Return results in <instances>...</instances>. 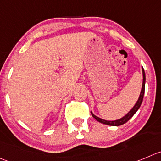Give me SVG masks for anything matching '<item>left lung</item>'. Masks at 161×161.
<instances>
[{"mask_svg":"<svg viewBox=\"0 0 161 161\" xmlns=\"http://www.w3.org/2000/svg\"><path fill=\"white\" fill-rule=\"evenodd\" d=\"M142 74H143V82H142V91H141V93H140V96H139L138 99H137V103H135L134 108H133L132 109L127 113V114H125V116H123V117L121 118V119H117V120L108 121V120H105V119H100V118L97 117V116L95 115V114L91 111L92 117L94 118L96 120H97L98 122H101V123L106 124V125H114V126H119V125H122V124L125 123L126 122H128V121H129L130 119L134 116V114L137 112V110L140 108L141 105H142V100H143L144 93H145V71H144L143 68H142Z\"/></svg>","mask_w":161,"mask_h":161,"instance_id":"left-lung-1","label":"left lung"}]
</instances>
